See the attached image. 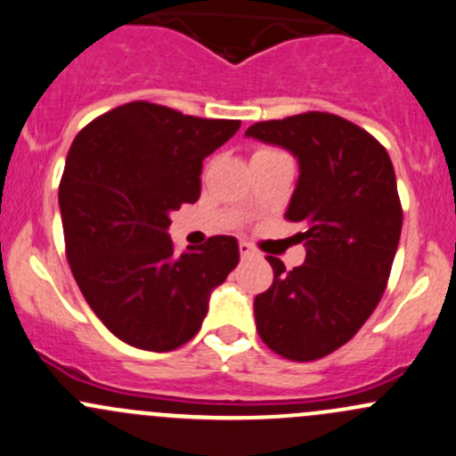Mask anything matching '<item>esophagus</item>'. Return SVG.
Returning <instances> with one entry per match:
<instances>
[{
    "mask_svg": "<svg viewBox=\"0 0 456 456\" xmlns=\"http://www.w3.org/2000/svg\"><path fill=\"white\" fill-rule=\"evenodd\" d=\"M240 256L242 260H251V257L257 256V251L248 242H240Z\"/></svg>",
    "mask_w": 456,
    "mask_h": 456,
    "instance_id": "1",
    "label": "esophagus"
}]
</instances>
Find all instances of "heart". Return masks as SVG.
Instances as JSON below:
<instances>
[{
	"label": "heart",
	"instance_id": "b5f03b06",
	"mask_svg": "<svg viewBox=\"0 0 456 456\" xmlns=\"http://www.w3.org/2000/svg\"><path fill=\"white\" fill-rule=\"evenodd\" d=\"M256 155H280V151H275V148H260Z\"/></svg>",
	"mask_w": 456,
	"mask_h": 456
}]
</instances>
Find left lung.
Wrapping results in <instances>:
<instances>
[{
	"instance_id": "obj_1",
	"label": "left lung",
	"mask_w": 456,
	"mask_h": 456,
	"mask_svg": "<svg viewBox=\"0 0 456 456\" xmlns=\"http://www.w3.org/2000/svg\"><path fill=\"white\" fill-rule=\"evenodd\" d=\"M247 135L299 161L286 220L304 227L297 240L305 247L292 271L268 257L273 284L253 304L257 332L289 361H316L347 343L382 299L402 232L395 172L376 137L334 113L257 122Z\"/></svg>"
}]
</instances>
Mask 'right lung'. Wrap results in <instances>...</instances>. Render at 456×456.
<instances>
[{
	"mask_svg": "<svg viewBox=\"0 0 456 456\" xmlns=\"http://www.w3.org/2000/svg\"><path fill=\"white\" fill-rule=\"evenodd\" d=\"M240 128L161 104H122L76 135L59 188L65 253L89 308L119 341L172 352L200 330L240 262L233 236L175 256L170 212L200 196L203 159Z\"/></svg>",
	"mask_w": 456,
	"mask_h": 456,
	"instance_id": "right-lung-1",
	"label": "right lung"
}]
</instances>
